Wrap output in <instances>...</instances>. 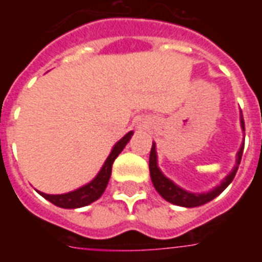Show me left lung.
Returning <instances> with one entry per match:
<instances>
[{"label": "left lung", "instance_id": "1", "mask_svg": "<svg viewBox=\"0 0 262 262\" xmlns=\"http://www.w3.org/2000/svg\"><path fill=\"white\" fill-rule=\"evenodd\" d=\"M240 122H242V127L244 130V119L240 118ZM243 148H244V143L243 146L238 150L237 153V160L234 168L231 170V172L229 176L226 177L225 180L222 181L220 185L209 191V192L203 193H192L188 192L185 189H182L178 185H176L174 182L168 180L167 177L160 171L159 165H157V151H156V144L153 143L151 146V151H150V160H148V168H150V177H151V182H153L156 191L164 198L167 202L174 203V205H178V206H184V208H195V206H201V205H205V203L210 202L212 199L220 195V193L225 191L226 188L229 187V184L233 181V178L236 176L237 170H238V164L242 161L243 156Z\"/></svg>", "mask_w": 262, "mask_h": 262}]
</instances>
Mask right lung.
I'll list each match as a JSON object with an SVG mask.
<instances>
[{"label": "right lung", "mask_w": 262, "mask_h": 262, "mask_svg": "<svg viewBox=\"0 0 262 262\" xmlns=\"http://www.w3.org/2000/svg\"><path fill=\"white\" fill-rule=\"evenodd\" d=\"M133 132H129L126 133L125 136L120 139L119 142L116 143L112 148V151L108 156L106 161L103 163L102 168L98 172L97 177L92 180L91 182H88L84 187L78 188L75 191H71V192L61 193V195H49V193L37 192L40 193L45 199H48L49 202H52L56 206L64 209H75V208H82V206H86L90 203L95 202L97 199L101 198V195L103 193V191L106 189V185H108L109 178H111V172H112V164H114L115 159L120 154V151L125 148V146L127 144V142L130 140Z\"/></svg>", "instance_id": "1"}]
</instances>
